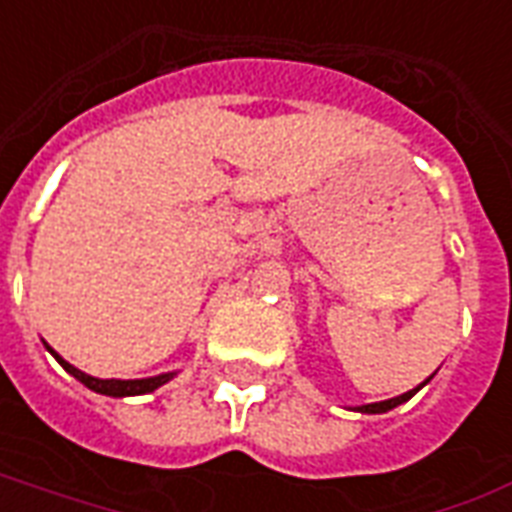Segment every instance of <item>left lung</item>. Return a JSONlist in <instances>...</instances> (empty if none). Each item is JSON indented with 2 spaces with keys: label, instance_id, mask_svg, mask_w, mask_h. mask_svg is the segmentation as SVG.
<instances>
[{
  "label": "left lung",
  "instance_id": "8db88e82",
  "mask_svg": "<svg viewBox=\"0 0 512 512\" xmlns=\"http://www.w3.org/2000/svg\"><path fill=\"white\" fill-rule=\"evenodd\" d=\"M427 382H430V379H425V382L419 384V387H414V390L403 392V395H398V398L379 400V403H368V406H358V411H360V414H384V411H390V408L400 406V403H406V400L414 398V395H417V392L422 390V387H425Z\"/></svg>",
  "mask_w": 512,
  "mask_h": 512
}]
</instances>
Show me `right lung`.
<instances>
[{"label": "right lung", "instance_id": "add662e5", "mask_svg": "<svg viewBox=\"0 0 512 512\" xmlns=\"http://www.w3.org/2000/svg\"><path fill=\"white\" fill-rule=\"evenodd\" d=\"M47 347V344H45ZM47 352L53 355L58 363H61L66 371H69L74 379H79V382L85 384L87 390L93 392H101V395H112V398H128V395H146V392H154L157 387H162L165 382H170L173 379V371L170 374H160V376H149V379H98V376H90L85 374V371H79L77 366H71V363H66V360L58 355V352L53 350V347H47Z\"/></svg>", "mask_w": 512, "mask_h": 512}]
</instances>
